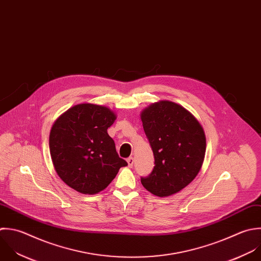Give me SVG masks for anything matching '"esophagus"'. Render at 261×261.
<instances>
[{
  "mask_svg": "<svg viewBox=\"0 0 261 261\" xmlns=\"http://www.w3.org/2000/svg\"><path fill=\"white\" fill-rule=\"evenodd\" d=\"M127 163H128V166H129L130 168H132V167H133V164H134V160H133V158H132V156L128 158V159H127Z\"/></svg>",
  "mask_w": 261,
  "mask_h": 261,
  "instance_id": "obj_1",
  "label": "esophagus"
}]
</instances>
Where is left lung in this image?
<instances>
[{
	"label": "left lung",
	"instance_id": "8db88e82",
	"mask_svg": "<svg viewBox=\"0 0 261 261\" xmlns=\"http://www.w3.org/2000/svg\"><path fill=\"white\" fill-rule=\"evenodd\" d=\"M140 118L154 155V168L143 187L159 197L171 196L198 175L206 138L199 121L184 107L160 100L145 108Z\"/></svg>",
	"mask_w": 261,
	"mask_h": 261
}]
</instances>
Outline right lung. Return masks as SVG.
<instances>
[{"instance_id":"1","label":"right lung","mask_w":261,"mask_h":261,"mask_svg":"<svg viewBox=\"0 0 261 261\" xmlns=\"http://www.w3.org/2000/svg\"><path fill=\"white\" fill-rule=\"evenodd\" d=\"M117 115L110 108L79 103L63 113L49 132V152L61 180L82 194H96L127 163L108 134Z\"/></svg>"}]
</instances>
